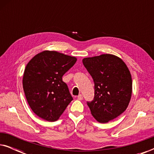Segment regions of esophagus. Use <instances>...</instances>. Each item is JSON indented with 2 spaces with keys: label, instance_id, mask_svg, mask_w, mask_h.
Here are the masks:
<instances>
[{
  "label": "esophagus",
  "instance_id": "obj_1",
  "mask_svg": "<svg viewBox=\"0 0 154 154\" xmlns=\"http://www.w3.org/2000/svg\"><path fill=\"white\" fill-rule=\"evenodd\" d=\"M77 97H78V100H83V95H82V94H79V95Z\"/></svg>",
  "mask_w": 154,
  "mask_h": 154
}]
</instances>
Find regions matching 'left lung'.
Wrapping results in <instances>:
<instances>
[{"mask_svg": "<svg viewBox=\"0 0 154 154\" xmlns=\"http://www.w3.org/2000/svg\"><path fill=\"white\" fill-rule=\"evenodd\" d=\"M94 83V97L88 102L97 121L108 123L128 108L132 92L131 73L119 57L111 54L83 59Z\"/></svg>", "mask_w": 154, "mask_h": 154, "instance_id": "8db88e82", "label": "left lung"}]
</instances>
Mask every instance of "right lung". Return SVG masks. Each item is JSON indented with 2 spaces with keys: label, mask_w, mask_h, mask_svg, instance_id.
Wrapping results in <instances>:
<instances>
[{
  "label": "right lung",
  "mask_w": 154,
  "mask_h": 154,
  "mask_svg": "<svg viewBox=\"0 0 154 154\" xmlns=\"http://www.w3.org/2000/svg\"><path fill=\"white\" fill-rule=\"evenodd\" d=\"M76 61L75 57L44 50L26 64L23 88L29 106L38 116L50 122L57 121L73 100L62 76Z\"/></svg>",
  "instance_id": "1"
}]
</instances>
